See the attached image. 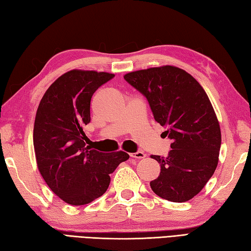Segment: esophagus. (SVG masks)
<instances>
[{"mask_svg": "<svg viewBox=\"0 0 251 251\" xmlns=\"http://www.w3.org/2000/svg\"><path fill=\"white\" fill-rule=\"evenodd\" d=\"M129 155L131 156V158H136V159H144V158H146V153H145V152H142V151L134 152V153H130Z\"/></svg>", "mask_w": 251, "mask_h": 251, "instance_id": "34e87169", "label": "esophagus"}]
</instances>
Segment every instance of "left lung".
Segmentation results:
<instances>
[{
	"mask_svg": "<svg viewBox=\"0 0 251 251\" xmlns=\"http://www.w3.org/2000/svg\"><path fill=\"white\" fill-rule=\"evenodd\" d=\"M124 79L146 97L154 120L172 140L166 158L151 155L161 166L151 189L173 202L190 200L219 162L221 129L207 93L187 72L170 65L131 72Z\"/></svg>",
	"mask_w": 251,
	"mask_h": 251,
	"instance_id": "left-lung-1",
	"label": "left lung"
}]
</instances>
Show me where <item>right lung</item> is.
<instances>
[{
  "label": "right lung",
  "instance_id": "1",
  "mask_svg": "<svg viewBox=\"0 0 251 251\" xmlns=\"http://www.w3.org/2000/svg\"><path fill=\"white\" fill-rule=\"evenodd\" d=\"M113 77L104 72H67L49 87L38 106L33 127L38 169L53 193L72 205L101 197L110 174L129 159L124 151L90 150L83 141L93 93Z\"/></svg>",
  "mask_w": 251,
  "mask_h": 251
}]
</instances>
